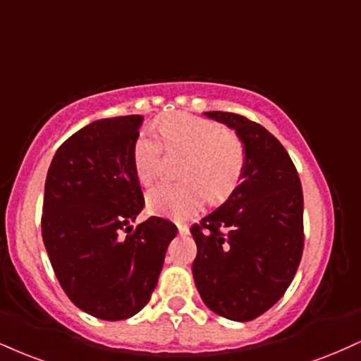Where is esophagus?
<instances>
[{
	"label": "esophagus",
	"mask_w": 361,
	"mask_h": 361,
	"mask_svg": "<svg viewBox=\"0 0 361 361\" xmlns=\"http://www.w3.org/2000/svg\"><path fill=\"white\" fill-rule=\"evenodd\" d=\"M190 232V228H188V225L186 224H178V233H180V235H186V233Z\"/></svg>",
	"instance_id": "34e87169"
}]
</instances>
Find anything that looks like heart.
<instances>
[{
  "label": "heart",
  "instance_id": "1",
  "mask_svg": "<svg viewBox=\"0 0 361 361\" xmlns=\"http://www.w3.org/2000/svg\"><path fill=\"white\" fill-rule=\"evenodd\" d=\"M168 154L185 156L176 185H158L147 193L146 207L156 215L190 219L212 205L227 202L244 180L247 149L235 133L214 121L192 114H169L158 123ZM163 147L154 134L142 131L134 139L131 161L141 185H151L158 173Z\"/></svg>",
  "mask_w": 361,
  "mask_h": 361
}]
</instances>
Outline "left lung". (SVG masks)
Listing matches in <instances>:
<instances>
[{
    "instance_id": "obj_1",
    "label": "left lung",
    "mask_w": 361,
    "mask_h": 361,
    "mask_svg": "<svg viewBox=\"0 0 361 361\" xmlns=\"http://www.w3.org/2000/svg\"><path fill=\"white\" fill-rule=\"evenodd\" d=\"M208 117L235 129L247 149L237 192L193 224V277L216 314L250 321L271 310L293 282L305 249V200L293 159L264 126L233 112Z\"/></svg>"
}]
</instances>
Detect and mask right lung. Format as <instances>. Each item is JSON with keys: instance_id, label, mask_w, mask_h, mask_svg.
Segmentation results:
<instances>
[{"instance_id": "1", "label": "right lung", "mask_w": 361, "mask_h": 361, "mask_svg": "<svg viewBox=\"0 0 361 361\" xmlns=\"http://www.w3.org/2000/svg\"><path fill=\"white\" fill-rule=\"evenodd\" d=\"M141 116L101 119L56 149L45 181L42 237L54 272L79 310L106 321L128 319L158 284L173 222L149 216L131 153Z\"/></svg>"}]
</instances>
